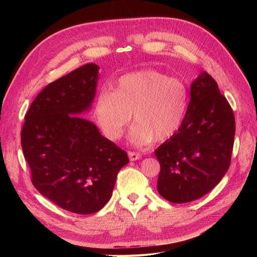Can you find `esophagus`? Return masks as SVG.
<instances>
[{
  "mask_svg": "<svg viewBox=\"0 0 257 257\" xmlns=\"http://www.w3.org/2000/svg\"><path fill=\"white\" fill-rule=\"evenodd\" d=\"M128 158L131 161H136L141 159V154L134 151H128Z\"/></svg>",
  "mask_w": 257,
  "mask_h": 257,
  "instance_id": "obj_1",
  "label": "esophagus"
}]
</instances>
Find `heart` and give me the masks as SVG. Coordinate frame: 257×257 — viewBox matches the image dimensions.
<instances>
[{
  "mask_svg": "<svg viewBox=\"0 0 257 257\" xmlns=\"http://www.w3.org/2000/svg\"><path fill=\"white\" fill-rule=\"evenodd\" d=\"M190 90L184 80L153 69L122 76L110 91H102L94 104V116L104 135L122 136L133 113L136 122L130 141L144 146L173 137L188 113Z\"/></svg>",
  "mask_w": 257,
  "mask_h": 257,
  "instance_id": "1",
  "label": "heart"
}]
</instances>
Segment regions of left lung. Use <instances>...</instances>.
Segmentation results:
<instances>
[{"instance_id": "obj_1", "label": "left lung", "mask_w": 257, "mask_h": 257, "mask_svg": "<svg viewBox=\"0 0 257 257\" xmlns=\"http://www.w3.org/2000/svg\"><path fill=\"white\" fill-rule=\"evenodd\" d=\"M236 123L229 103L207 72L191 85L188 113L177 133L154 151L158 191L170 203L203 197L228 170Z\"/></svg>"}]
</instances>
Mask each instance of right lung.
Segmentation results:
<instances>
[{
  "instance_id": "1",
  "label": "right lung",
  "mask_w": 257,
  "mask_h": 257,
  "mask_svg": "<svg viewBox=\"0 0 257 257\" xmlns=\"http://www.w3.org/2000/svg\"><path fill=\"white\" fill-rule=\"evenodd\" d=\"M98 66L89 63L49 83L25 116L21 147L31 180L43 196L78 214L95 213L110 199L127 153L79 118L95 96Z\"/></svg>"
}]
</instances>
